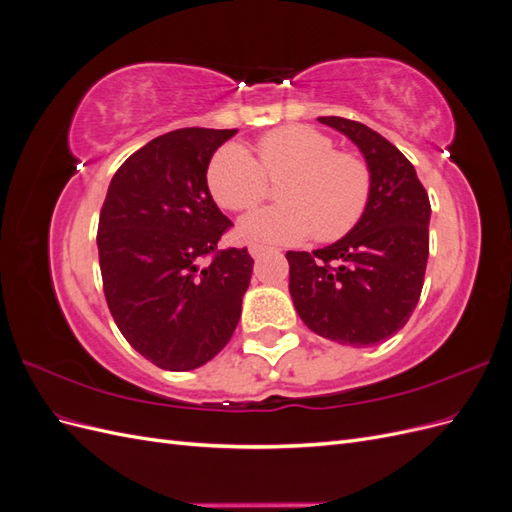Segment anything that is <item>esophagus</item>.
<instances>
[{"mask_svg": "<svg viewBox=\"0 0 512 512\" xmlns=\"http://www.w3.org/2000/svg\"><path fill=\"white\" fill-rule=\"evenodd\" d=\"M265 252H269V247L267 245H260V243H250V254L254 256V258H260L262 254Z\"/></svg>", "mask_w": 512, "mask_h": 512, "instance_id": "1", "label": "esophagus"}]
</instances>
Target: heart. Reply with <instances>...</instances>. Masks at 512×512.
<instances>
[{"mask_svg":"<svg viewBox=\"0 0 512 512\" xmlns=\"http://www.w3.org/2000/svg\"><path fill=\"white\" fill-rule=\"evenodd\" d=\"M250 151L228 143L213 153L207 185L215 203L228 211H250L269 192V179L286 181L277 190L282 205L258 209L239 224L245 239L320 243L346 237L367 211L374 177L359 153L335 149V141L309 126H284L265 134Z\"/></svg>","mask_w":512,"mask_h":512,"instance_id":"b5f03b06","label":"heart"}]
</instances>
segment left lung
Returning <instances> with one entry per match:
<instances>
[{
    "mask_svg": "<svg viewBox=\"0 0 512 512\" xmlns=\"http://www.w3.org/2000/svg\"><path fill=\"white\" fill-rule=\"evenodd\" d=\"M363 151L374 188L344 239L316 252H288L294 309L320 337L374 346L406 327L421 299L429 258L427 190L412 162L365 123L318 117Z\"/></svg>",
    "mask_w": 512,
    "mask_h": 512,
    "instance_id": "8db88e82",
    "label": "left lung"
}]
</instances>
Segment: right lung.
<instances>
[{"label":"right lung","mask_w":512,"mask_h":512,"mask_svg":"<svg viewBox=\"0 0 512 512\" xmlns=\"http://www.w3.org/2000/svg\"><path fill=\"white\" fill-rule=\"evenodd\" d=\"M237 130L181 128L123 162L98 222L104 297L128 344L168 371L211 361L241 318L254 258L220 250L232 222L207 188L211 156Z\"/></svg>","instance_id":"add662e5"}]
</instances>
